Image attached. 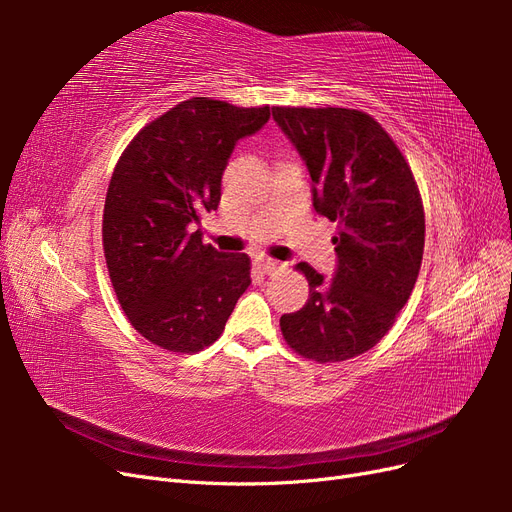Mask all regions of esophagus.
<instances>
[{"label": "esophagus", "instance_id": "esophagus-1", "mask_svg": "<svg viewBox=\"0 0 512 512\" xmlns=\"http://www.w3.org/2000/svg\"><path fill=\"white\" fill-rule=\"evenodd\" d=\"M256 265H258V269L265 273V275H275V273H280L286 265L284 262H280V260H273V258H256Z\"/></svg>", "mask_w": 512, "mask_h": 512}]
</instances>
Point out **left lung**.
I'll list each match as a JSON object with an SVG mask.
<instances>
[{"label":"left lung","mask_w":512,"mask_h":512,"mask_svg":"<svg viewBox=\"0 0 512 512\" xmlns=\"http://www.w3.org/2000/svg\"><path fill=\"white\" fill-rule=\"evenodd\" d=\"M273 119L312 177L314 209L337 222V269L324 282L307 262V303L280 318L303 359L339 363L374 348L410 299L421 271L425 211L393 138L354 108L273 106Z\"/></svg>","instance_id":"1"}]
</instances>
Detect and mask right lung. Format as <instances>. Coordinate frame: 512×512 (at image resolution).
<instances>
[{"instance_id":"1","label":"right lung","mask_w":512,"mask_h":512,"mask_svg":"<svg viewBox=\"0 0 512 512\" xmlns=\"http://www.w3.org/2000/svg\"><path fill=\"white\" fill-rule=\"evenodd\" d=\"M269 117V106L190 98L123 149L104 200L102 245L117 301L151 344L181 354L211 346L252 284L250 256L222 254L191 230L218 209L239 138Z\"/></svg>"}]
</instances>
